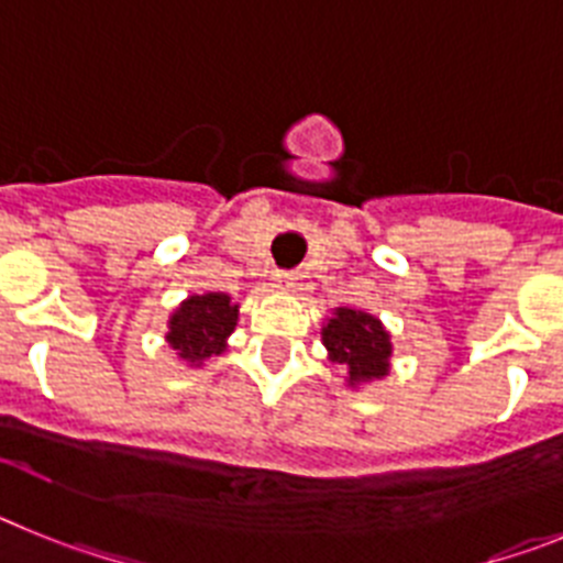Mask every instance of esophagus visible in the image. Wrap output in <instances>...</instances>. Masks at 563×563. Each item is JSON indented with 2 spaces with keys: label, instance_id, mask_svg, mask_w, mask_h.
I'll list each match as a JSON object with an SVG mask.
<instances>
[{
  "label": "esophagus",
  "instance_id": "1",
  "mask_svg": "<svg viewBox=\"0 0 563 563\" xmlns=\"http://www.w3.org/2000/svg\"><path fill=\"white\" fill-rule=\"evenodd\" d=\"M273 282H276L278 290H290V287H296V273L278 271L276 276H273Z\"/></svg>",
  "mask_w": 563,
  "mask_h": 563
}]
</instances>
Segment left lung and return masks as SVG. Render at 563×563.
Segmentation results:
<instances>
[{
    "label": "left lung",
    "instance_id": "1",
    "mask_svg": "<svg viewBox=\"0 0 563 563\" xmlns=\"http://www.w3.org/2000/svg\"><path fill=\"white\" fill-rule=\"evenodd\" d=\"M321 341L332 363L346 369V386L383 380L391 369V335L372 312L335 307L321 327Z\"/></svg>",
    "mask_w": 563,
    "mask_h": 563
}]
</instances>
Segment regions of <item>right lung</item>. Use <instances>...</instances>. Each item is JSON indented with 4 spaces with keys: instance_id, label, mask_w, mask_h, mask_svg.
Instances as JSON below:
<instances>
[{
    "instance_id": "add662e5",
    "label": "right lung",
    "mask_w": 563,
    "mask_h": 563,
    "mask_svg": "<svg viewBox=\"0 0 563 563\" xmlns=\"http://www.w3.org/2000/svg\"><path fill=\"white\" fill-rule=\"evenodd\" d=\"M236 321L239 305H233L228 292L188 296L168 316L166 343L188 366H202L211 355H222L228 350V338L236 330Z\"/></svg>"
}]
</instances>
